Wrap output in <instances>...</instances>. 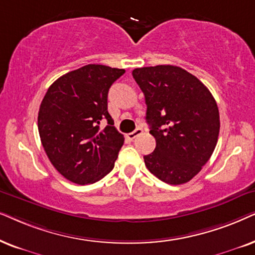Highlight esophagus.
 <instances>
[{
    "instance_id": "1",
    "label": "esophagus",
    "mask_w": 255,
    "mask_h": 255,
    "mask_svg": "<svg viewBox=\"0 0 255 255\" xmlns=\"http://www.w3.org/2000/svg\"><path fill=\"white\" fill-rule=\"evenodd\" d=\"M142 131H143V130H142V128H136V129H135L134 131H131V133L127 134V137L130 138V140H133V138L138 136V135H141Z\"/></svg>"
}]
</instances>
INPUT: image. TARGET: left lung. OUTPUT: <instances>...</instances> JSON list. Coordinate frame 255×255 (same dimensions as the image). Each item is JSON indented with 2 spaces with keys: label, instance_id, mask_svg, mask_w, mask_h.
Returning a JSON list of instances; mask_svg holds the SVG:
<instances>
[{
  "label": "left lung",
  "instance_id": "obj_1",
  "mask_svg": "<svg viewBox=\"0 0 255 255\" xmlns=\"http://www.w3.org/2000/svg\"><path fill=\"white\" fill-rule=\"evenodd\" d=\"M133 77L144 94L147 122L156 140L145 167L171 185L189 182L211 157L220 121L215 98L195 76L174 65L141 67Z\"/></svg>",
  "mask_w": 255,
  "mask_h": 255
}]
</instances>
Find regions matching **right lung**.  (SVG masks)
Listing matches in <instances>:
<instances>
[{
    "label": "right lung",
    "instance_id": "1",
    "mask_svg": "<svg viewBox=\"0 0 255 255\" xmlns=\"http://www.w3.org/2000/svg\"><path fill=\"white\" fill-rule=\"evenodd\" d=\"M124 69L88 64L51 85L38 112L43 148L60 175L92 184L114 168L124 135L107 111L108 90ZM108 125L102 128V124Z\"/></svg>",
    "mask_w": 255,
    "mask_h": 255
}]
</instances>
